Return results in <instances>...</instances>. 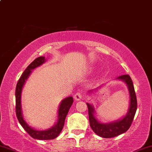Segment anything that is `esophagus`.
<instances>
[{"label": "esophagus", "instance_id": "34e87169", "mask_svg": "<svg viewBox=\"0 0 152 152\" xmlns=\"http://www.w3.org/2000/svg\"><path fill=\"white\" fill-rule=\"evenodd\" d=\"M74 98L75 100H76V101H78V100H81L82 99V98H83V97H82L81 93L78 92V93H76V94L74 95Z\"/></svg>", "mask_w": 152, "mask_h": 152}]
</instances>
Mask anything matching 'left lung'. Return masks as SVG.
Segmentation results:
<instances>
[{
	"mask_svg": "<svg viewBox=\"0 0 152 152\" xmlns=\"http://www.w3.org/2000/svg\"><path fill=\"white\" fill-rule=\"evenodd\" d=\"M116 79L120 80L123 81L127 85V88L129 90V107L127 114L123 118L119 119L116 121H113L107 123H103L97 120L95 116L96 111L94 107L89 103H86L88 108V117L90 126L93 131L98 136L103 138H112L118 135L123 134L126 131L128 130L130 127L132 122L133 121L134 115L136 113L137 108V97L135 94L134 85L132 81L130 76L129 75H122L119 76ZM98 87L96 90L89 91L88 93H92L96 91Z\"/></svg>",
	"mask_w": 152,
	"mask_h": 152,
	"instance_id": "obj_1",
	"label": "left lung"
}]
</instances>
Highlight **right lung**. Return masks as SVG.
<instances>
[{
	"mask_svg": "<svg viewBox=\"0 0 152 152\" xmlns=\"http://www.w3.org/2000/svg\"><path fill=\"white\" fill-rule=\"evenodd\" d=\"M45 61H46V59H45V56H39V57L35 58L27 67V69L23 72V74H22L19 81L18 82L15 89V110L18 121H19L20 124L22 125L24 129L32 138L39 140H53V139L58 137V135L60 134L62 129H63L66 117L68 114L69 109H70L71 106L72 105L73 102H74V99L71 96L67 97V98L61 100L58 109L57 122L51 128L47 129L46 130H37V129L32 128L30 126L27 125V122L24 120L23 112H22V91H23V88L25 85V81L30 76V74L32 73V71L37 68V67L42 65Z\"/></svg>",
	"mask_w": 152,
	"mask_h": 152,
	"instance_id": "obj_1",
	"label": "right lung"
}]
</instances>
